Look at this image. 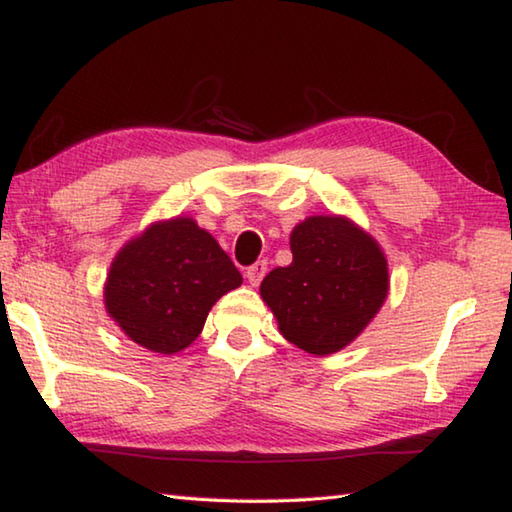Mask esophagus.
I'll return each mask as SVG.
<instances>
[{"label":"esophagus","instance_id":"1","mask_svg":"<svg viewBox=\"0 0 512 512\" xmlns=\"http://www.w3.org/2000/svg\"><path fill=\"white\" fill-rule=\"evenodd\" d=\"M264 275H266V262H264V259H262V262H255L253 266H248V271H246L248 282L253 284V287H257V284L262 282Z\"/></svg>","mask_w":512,"mask_h":512}]
</instances>
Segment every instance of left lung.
Segmentation results:
<instances>
[{
  "mask_svg": "<svg viewBox=\"0 0 512 512\" xmlns=\"http://www.w3.org/2000/svg\"><path fill=\"white\" fill-rule=\"evenodd\" d=\"M293 262L264 277L259 293L284 339L334 354L368 327L388 296V264L368 232L345 216H309L291 232Z\"/></svg>",
  "mask_w": 512,
  "mask_h": 512,
  "instance_id": "left-lung-1",
  "label": "left lung"
}]
</instances>
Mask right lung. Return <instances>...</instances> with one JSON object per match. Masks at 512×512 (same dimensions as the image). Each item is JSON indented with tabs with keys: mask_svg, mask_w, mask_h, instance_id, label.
I'll return each mask as SVG.
<instances>
[{
	"mask_svg": "<svg viewBox=\"0 0 512 512\" xmlns=\"http://www.w3.org/2000/svg\"><path fill=\"white\" fill-rule=\"evenodd\" d=\"M241 273L189 216L158 221L128 241L110 266L103 302L128 339L160 354L196 341L216 300Z\"/></svg>",
	"mask_w": 512,
	"mask_h": 512,
	"instance_id": "right-lung-1",
	"label": "right lung"
}]
</instances>
